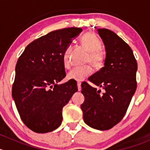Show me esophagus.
Listing matches in <instances>:
<instances>
[{
	"label": "esophagus",
	"instance_id": "34e87169",
	"mask_svg": "<svg viewBox=\"0 0 150 150\" xmlns=\"http://www.w3.org/2000/svg\"><path fill=\"white\" fill-rule=\"evenodd\" d=\"M78 89L79 91L81 90V82H78Z\"/></svg>",
	"mask_w": 150,
	"mask_h": 150
}]
</instances>
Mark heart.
<instances>
[{
  "mask_svg": "<svg viewBox=\"0 0 150 150\" xmlns=\"http://www.w3.org/2000/svg\"><path fill=\"white\" fill-rule=\"evenodd\" d=\"M81 42L83 46L89 52L87 59L88 62L91 63L96 69H101L103 67L105 61V54L100 49L102 43L99 38L93 33H88L81 38ZM69 53H70V46H68L64 50L62 57L63 64L65 67H68L70 64ZM93 72V67L91 64H88L86 66L77 67L73 68L68 72L67 77L69 80H74L80 82L91 75Z\"/></svg>",
  "mask_w": 150,
  "mask_h": 150,
  "instance_id": "heart-1",
  "label": "heart"
}]
</instances>
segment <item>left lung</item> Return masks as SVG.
I'll use <instances>...</instances> for the list:
<instances>
[{"label":"left lung","mask_w":150,"mask_h":150,"mask_svg":"<svg viewBox=\"0 0 150 150\" xmlns=\"http://www.w3.org/2000/svg\"><path fill=\"white\" fill-rule=\"evenodd\" d=\"M97 31L105 46L104 67L88 80L104 92L83 83L85 101L81 107L84 122L104 131L118 123L126 112L137 89V63L131 48L116 33L104 28Z\"/></svg>","instance_id":"obj_1"}]
</instances>
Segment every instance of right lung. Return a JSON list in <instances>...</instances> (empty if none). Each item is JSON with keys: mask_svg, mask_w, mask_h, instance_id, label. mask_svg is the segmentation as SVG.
Masks as SVG:
<instances>
[{"mask_svg": "<svg viewBox=\"0 0 150 150\" xmlns=\"http://www.w3.org/2000/svg\"><path fill=\"white\" fill-rule=\"evenodd\" d=\"M82 29L64 28L30 43L18 59L12 97L24 123L36 133L57 129L62 108L78 91L75 81L58 84L66 76L63 53Z\"/></svg>", "mask_w": 150, "mask_h": 150, "instance_id": "obj_1", "label": "right lung"}]
</instances>
